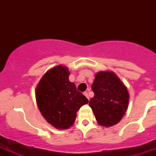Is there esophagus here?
I'll return each instance as SVG.
<instances>
[{"instance_id":"1","label":"esophagus","mask_w":156,"mask_h":156,"mask_svg":"<svg viewBox=\"0 0 156 156\" xmlns=\"http://www.w3.org/2000/svg\"><path fill=\"white\" fill-rule=\"evenodd\" d=\"M83 94H84V95H85L86 97H87L88 99V100H89V95H88V93L87 92V91H86V92H84V93H83Z\"/></svg>"}]
</instances>
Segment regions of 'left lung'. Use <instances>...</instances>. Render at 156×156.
<instances>
[{
  "label": "left lung",
  "mask_w": 156,
  "mask_h": 156,
  "mask_svg": "<svg viewBox=\"0 0 156 156\" xmlns=\"http://www.w3.org/2000/svg\"><path fill=\"white\" fill-rule=\"evenodd\" d=\"M94 97L89 106L100 126L111 127L123 117L129 106V95L125 84L112 71L95 73L91 86Z\"/></svg>",
  "instance_id": "8db88e82"
}]
</instances>
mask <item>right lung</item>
Returning <instances> with one entry per match:
<instances>
[{"mask_svg":"<svg viewBox=\"0 0 156 156\" xmlns=\"http://www.w3.org/2000/svg\"><path fill=\"white\" fill-rule=\"evenodd\" d=\"M69 71L62 65L50 69L35 88V99L44 119L59 129L70 128L77 112L88 100L69 80Z\"/></svg>","mask_w":156,"mask_h":156,"instance_id":"1","label":"right lung"}]
</instances>
